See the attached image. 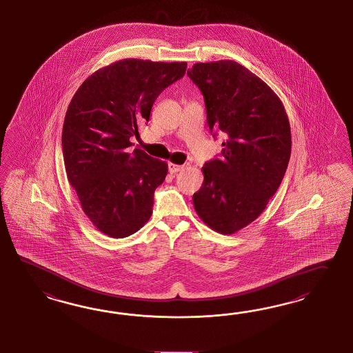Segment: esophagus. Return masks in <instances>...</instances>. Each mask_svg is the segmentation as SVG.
<instances>
[{"mask_svg":"<svg viewBox=\"0 0 353 353\" xmlns=\"http://www.w3.org/2000/svg\"><path fill=\"white\" fill-rule=\"evenodd\" d=\"M168 170H170V173H177V172H180L181 170H183V165L174 164V163H170V164H168Z\"/></svg>","mask_w":353,"mask_h":353,"instance_id":"esophagus-1","label":"esophagus"}]
</instances>
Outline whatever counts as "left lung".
<instances>
[{
  "label": "left lung",
  "instance_id": "8db88e82",
  "mask_svg": "<svg viewBox=\"0 0 353 353\" xmlns=\"http://www.w3.org/2000/svg\"><path fill=\"white\" fill-rule=\"evenodd\" d=\"M188 76L204 96L210 132L226 139L222 157L201 168L194 208L210 229L231 235L258 219L283 181L290 124L272 88L236 61L196 63Z\"/></svg>",
  "mask_w": 353,
  "mask_h": 353
}]
</instances>
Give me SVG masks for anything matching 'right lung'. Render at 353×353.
<instances>
[{"instance_id":"add662e5","label":"right lung","mask_w":353,"mask_h":353,"mask_svg":"<svg viewBox=\"0 0 353 353\" xmlns=\"http://www.w3.org/2000/svg\"><path fill=\"white\" fill-rule=\"evenodd\" d=\"M185 61L123 59L100 68L77 90L63 125L68 180L82 210L110 238L130 236L152 213L168 164L130 139L149 122L155 99L186 72Z\"/></svg>"}]
</instances>
